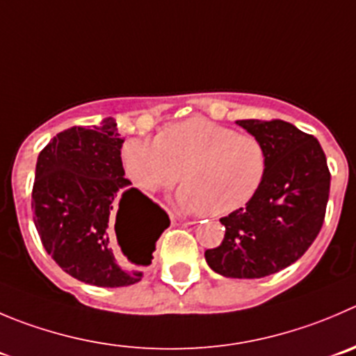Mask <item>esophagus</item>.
I'll return each mask as SVG.
<instances>
[{"instance_id": "1", "label": "esophagus", "mask_w": 356, "mask_h": 356, "mask_svg": "<svg viewBox=\"0 0 356 356\" xmlns=\"http://www.w3.org/2000/svg\"><path fill=\"white\" fill-rule=\"evenodd\" d=\"M171 222H185V223H188V225L195 223L194 220H181V218H178V216H175V215H171Z\"/></svg>"}]
</instances>
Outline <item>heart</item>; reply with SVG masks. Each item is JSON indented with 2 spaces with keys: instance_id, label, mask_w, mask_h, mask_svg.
I'll return each mask as SVG.
<instances>
[{
  "instance_id": "heart-1",
  "label": "heart",
  "mask_w": 356,
  "mask_h": 356,
  "mask_svg": "<svg viewBox=\"0 0 356 356\" xmlns=\"http://www.w3.org/2000/svg\"><path fill=\"white\" fill-rule=\"evenodd\" d=\"M120 161L125 176L148 194L171 188L181 176L178 204L208 216L245 208L267 171V152L255 136L204 117L165 125L157 140L129 138Z\"/></svg>"
}]
</instances>
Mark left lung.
Returning a JSON list of instances; mask_svg holds the SVG:
<instances>
[{
  "label": "left lung",
  "mask_w": 356,
  "mask_h": 356,
  "mask_svg": "<svg viewBox=\"0 0 356 356\" xmlns=\"http://www.w3.org/2000/svg\"><path fill=\"white\" fill-rule=\"evenodd\" d=\"M264 145L267 171L245 208L220 218L225 236L204 259L225 277L255 280L292 266L323 225L330 191L316 138L285 120H236Z\"/></svg>",
  "instance_id": "1"
}]
</instances>
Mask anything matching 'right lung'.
Here are the masks:
<instances>
[{
  "mask_svg": "<svg viewBox=\"0 0 356 356\" xmlns=\"http://www.w3.org/2000/svg\"><path fill=\"white\" fill-rule=\"evenodd\" d=\"M120 138L113 118L71 127L40 152L33 185L35 225L47 253L79 282L104 289L134 285L152 264L155 241L169 227L161 206L124 178ZM130 243L114 255V236Z\"/></svg>",
  "mask_w": 356,
  "mask_h": 356,
  "instance_id": "obj_1",
  "label": "right lung"
}]
</instances>
